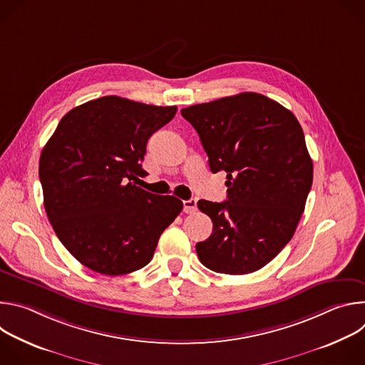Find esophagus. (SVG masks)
Listing matches in <instances>:
<instances>
[{"label":"esophagus","instance_id":"esophagus-1","mask_svg":"<svg viewBox=\"0 0 365 365\" xmlns=\"http://www.w3.org/2000/svg\"><path fill=\"white\" fill-rule=\"evenodd\" d=\"M196 210H197L196 199L183 200V212H185V214H193Z\"/></svg>","mask_w":365,"mask_h":365}]
</instances>
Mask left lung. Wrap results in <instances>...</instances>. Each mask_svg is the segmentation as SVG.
Returning <instances> with one entry per match:
<instances>
[{
	"label": "left lung",
	"instance_id": "1",
	"mask_svg": "<svg viewBox=\"0 0 365 365\" xmlns=\"http://www.w3.org/2000/svg\"><path fill=\"white\" fill-rule=\"evenodd\" d=\"M180 113L197 131L211 172H227L228 199L197 202L214 224L211 237L196 244L200 263L224 274L259 270L292 240L314 179L297 118L255 92Z\"/></svg>",
	"mask_w": 365,
	"mask_h": 365
}]
</instances>
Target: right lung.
I'll use <instances>...</instances> for the list:
<instances>
[{
  "instance_id": "right-lung-1",
  "label": "right lung",
  "mask_w": 365,
  "mask_h": 365,
  "mask_svg": "<svg viewBox=\"0 0 365 365\" xmlns=\"http://www.w3.org/2000/svg\"><path fill=\"white\" fill-rule=\"evenodd\" d=\"M176 111L102 96L71 110L46 143L38 176L47 218L66 250L92 272L120 276L143 269L180 214L178 197L130 182L144 173L148 138Z\"/></svg>"
}]
</instances>
